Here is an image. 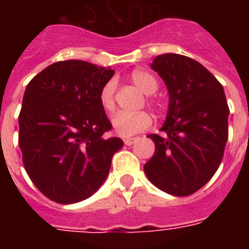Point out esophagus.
I'll list each match as a JSON object with an SVG mask.
<instances>
[{"mask_svg":"<svg viewBox=\"0 0 249 249\" xmlns=\"http://www.w3.org/2000/svg\"><path fill=\"white\" fill-rule=\"evenodd\" d=\"M136 141H137V137H128V139H125L124 142L125 145H133Z\"/></svg>","mask_w":249,"mask_h":249,"instance_id":"34e87169","label":"esophagus"}]
</instances>
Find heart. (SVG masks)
<instances>
[{
	"mask_svg": "<svg viewBox=\"0 0 249 249\" xmlns=\"http://www.w3.org/2000/svg\"><path fill=\"white\" fill-rule=\"evenodd\" d=\"M130 81L135 84L136 87L140 89L141 92L145 94H152L157 90L159 82L155 77L152 76L149 71H142V69H135L130 73ZM114 90H116V84L113 80H108L104 84L100 93H98V100L105 112H113L114 107ZM152 105L157 107V103L151 101ZM112 126L113 130L121 137H129V136L137 135L144 130H148L152 126V117L146 112H139V113H117L112 119Z\"/></svg>",
	"mask_w": 249,
	"mask_h": 249,
	"instance_id": "b5f03b06",
	"label": "heart"
}]
</instances>
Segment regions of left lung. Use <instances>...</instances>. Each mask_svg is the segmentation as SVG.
<instances>
[{"label":"left lung","mask_w":249,"mask_h":249,"mask_svg":"<svg viewBox=\"0 0 249 249\" xmlns=\"http://www.w3.org/2000/svg\"><path fill=\"white\" fill-rule=\"evenodd\" d=\"M151 68L167 85L169 105L164 136H148L156 149L144 172L164 192L188 196L212 178L224 155L230 114L224 89L208 69L187 56L161 54Z\"/></svg>","instance_id":"left-lung-1"}]
</instances>
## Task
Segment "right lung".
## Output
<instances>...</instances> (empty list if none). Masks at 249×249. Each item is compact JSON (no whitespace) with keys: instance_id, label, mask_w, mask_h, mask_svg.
Instances as JSON below:
<instances>
[{"instance_id":"right-lung-1","label":"right lung","mask_w":249,"mask_h":249,"mask_svg":"<svg viewBox=\"0 0 249 249\" xmlns=\"http://www.w3.org/2000/svg\"><path fill=\"white\" fill-rule=\"evenodd\" d=\"M113 69L80 60L52 64L28 84L18 116V144L30 180L60 204L90 197L108 178L119 137L98 93Z\"/></svg>"}]
</instances>
